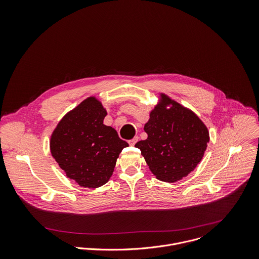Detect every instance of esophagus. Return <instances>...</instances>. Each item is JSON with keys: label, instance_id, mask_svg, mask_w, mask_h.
<instances>
[{"label": "esophagus", "instance_id": "1", "mask_svg": "<svg viewBox=\"0 0 259 259\" xmlns=\"http://www.w3.org/2000/svg\"><path fill=\"white\" fill-rule=\"evenodd\" d=\"M138 140H139V137H138V136H135V137H134L133 139L129 140V141H128V143H129V145H130V146H134L135 144L138 142Z\"/></svg>", "mask_w": 259, "mask_h": 259}]
</instances>
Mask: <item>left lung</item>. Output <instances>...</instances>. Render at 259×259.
<instances>
[{"mask_svg": "<svg viewBox=\"0 0 259 259\" xmlns=\"http://www.w3.org/2000/svg\"><path fill=\"white\" fill-rule=\"evenodd\" d=\"M144 130L148 138L135 147L141 150L150 171L166 183L182 180L194 171L209 141L201 119L163 93Z\"/></svg>", "mask_w": 259, "mask_h": 259, "instance_id": "8db88e82", "label": "left lung"}]
</instances>
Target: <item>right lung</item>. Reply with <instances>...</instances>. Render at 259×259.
I'll return each mask as SVG.
<instances>
[{
    "label": "right lung",
    "instance_id": "1",
    "mask_svg": "<svg viewBox=\"0 0 259 259\" xmlns=\"http://www.w3.org/2000/svg\"><path fill=\"white\" fill-rule=\"evenodd\" d=\"M107 112L91 96L69 111L51 137V152L66 177L80 187L95 189L112 176L116 161L127 142L115 129L103 124Z\"/></svg>",
    "mask_w": 259,
    "mask_h": 259
}]
</instances>
